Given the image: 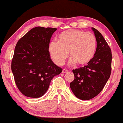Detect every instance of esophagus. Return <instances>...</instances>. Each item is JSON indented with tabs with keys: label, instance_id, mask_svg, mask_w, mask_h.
<instances>
[{
	"label": "esophagus",
	"instance_id": "obj_1",
	"mask_svg": "<svg viewBox=\"0 0 123 123\" xmlns=\"http://www.w3.org/2000/svg\"><path fill=\"white\" fill-rule=\"evenodd\" d=\"M68 72V70H66V69H63V70H62V73H66V72Z\"/></svg>",
	"mask_w": 123,
	"mask_h": 123
}]
</instances>
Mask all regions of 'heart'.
<instances>
[{"label": "heart", "instance_id": "b5f03b06", "mask_svg": "<svg viewBox=\"0 0 123 123\" xmlns=\"http://www.w3.org/2000/svg\"><path fill=\"white\" fill-rule=\"evenodd\" d=\"M97 40L93 34L80 30L70 29L60 34L57 42L52 41L49 46V51L54 63L62 65L68 56L70 65L88 64L95 54Z\"/></svg>", "mask_w": 123, "mask_h": 123}]
</instances>
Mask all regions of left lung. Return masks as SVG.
I'll list each match as a JSON object with an SVG mask.
<instances>
[{
	"label": "left lung",
	"mask_w": 123,
	"mask_h": 123,
	"mask_svg": "<svg viewBox=\"0 0 123 123\" xmlns=\"http://www.w3.org/2000/svg\"><path fill=\"white\" fill-rule=\"evenodd\" d=\"M97 40L94 57L88 65L73 69L74 79L70 87L78 98L88 100L101 92L110 77L112 51L108 44L97 30L92 28Z\"/></svg>",
	"instance_id": "1"
}]
</instances>
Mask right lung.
Wrapping results in <instances>:
<instances>
[{
	"instance_id": "obj_1",
	"label": "right lung",
	"mask_w": 123,
	"mask_h": 123,
	"mask_svg": "<svg viewBox=\"0 0 123 123\" xmlns=\"http://www.w3.org/2000/svg\"><path fill=\"white\" fill-rule=\"evenodd\" d=\"M56 28H33L18 41L11 61L15 82L25 96L38 98L46 92L54 76L62 71L50 59V38Z\"/></svg>"
}]
</instances>
